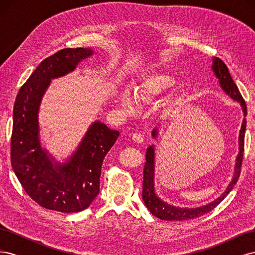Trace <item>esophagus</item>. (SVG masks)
<instances>
[{
	"label": "esophagus",
	"mask_w": 255,
	"mask_h": 255,
	"mask_svg": "<svg viewBox=\"0 0 255 255\" xmlns=\"http://www.w3.org/2000/svg\"><path fill=\"white\" fill-rule=\"evenodd\" d=\"M132 140L137 143H141L143 142V136L140 133H134L132 135Z\"/></svg>",
	"instance_id": "esophagus-1"
}]
</instances>
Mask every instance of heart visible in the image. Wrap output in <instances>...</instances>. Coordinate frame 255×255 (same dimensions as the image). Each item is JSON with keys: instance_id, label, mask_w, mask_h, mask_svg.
Instances as JSON below:
<instances>
[{"instance_id": "1", "label": "heart", "mask_w": 255, "mask_h": 255, "mask_svg": "<svg viewBox=\"0 0 255 255\" xmlns=\"http://www.w3.org/2000/svg\"><path fill=\"white\" fill-rule=\"evenodd\" d=\"M177 81L168 71H156L145 74L139 85L135 88V97L141 104H151L157 97L172 89ZM119 104L127 113L135 112L137 103L133 95L128 91L122 92L119 97Z\"/></svg>"}]
</instances>
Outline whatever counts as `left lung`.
Here are the masks:
<instances>
[{"label":"left lung","mask_w":255,"mask_h":255,"mask_svg":"<svg viewBox=\"0 0 255 255\" xmlns=\"http://www.w3.org/2000/svg\"><path fill=\"white\" fill-rule=\"evenodd\" d=\"M212 70L216 78L219 81V85L221 89L234 101H237L242 106L244 113V120L242 123L241 132H239L238 137V154L236 156V163L234 168L233 177L229 183L226 190L222 192L220 197L215 199L214 201L207 203L205 205L199 207H180L168 204L164 200H161L155 192V187H154V175H155V148L154 144L150 145L145 152V164L143 168V183H142V200L148 207V210L155 216V217L161 220H187V219H195L200 216H203L206 213L211 212L212 210L217 206L223 199H225L229 192L233 189L234 185L236 184L239 174H241V167L244 156V144H245V133H246V116H247V105L244 101V99L239 92L236 84L234 83L232 76L230 75L229 69L218 57L213 58ZM158 135V129L154 128L152 130V137L156 138Z\"/></svg>","instance_id":"left-lung-1"}]
</instances>
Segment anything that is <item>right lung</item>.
<instances>
[{"label":"right lung","mask_w":255,"mask_h":255,"mask_svg":"<svg viewBox=\"0 0 255 255\" xmlns=\"http://www.w3.org/2000/svg\"><path fill=\"white\" fill-rule=\"evenodd\" d=\"M94 54L90 48H68L53 54L30 74L14 101L11 166L26 194L48 210L78 213L91 204L100 192L103 159L119 136V130L97 120L64 163L54 158L40 141L38 116L52 80L74 71Z\"/></svg>","instance_id":"right-lung-1"}]
</instances>
